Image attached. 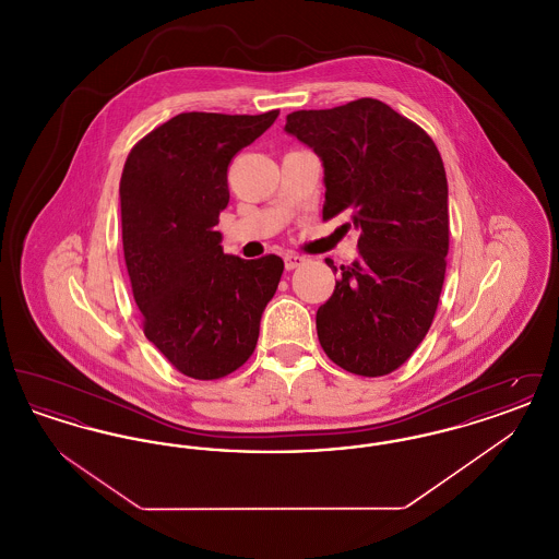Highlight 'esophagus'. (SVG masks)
Returning a JSON list of instances; mask_svg holds the SVG:
<instances>
[{
  "instance_id": "obj_1",
  "label": "esophagus",
  "mask_w": 559,
  "mask_h": 559,
  "mask_svg": "<svg viewBox=\"0 0 559 559\" xmlns=\"http://www.w3.org/2000/svg\"><path fill=\"white\" fill-rule=\"evenodd\" d=\"M306 262H308V260H306L304 255H299V253H287V255H285V267H287V270L304 266Z\"/></svg>"
}]
</instances>
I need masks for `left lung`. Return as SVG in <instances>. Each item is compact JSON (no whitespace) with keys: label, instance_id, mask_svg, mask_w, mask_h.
I'll return each mask as SVG.
<instances>
[{"label":"left lung","instance_id":"1","mask_svg":"<svg viewBox=\"0 0 559 559\" xmlns=\"http://www.w3.org/2000/svg\"><path fill=\"white\" fill-rule=\"evenodd\" d=\"M285 132L322 160V217L347 215L360 230L358 258L342 266L317 312L320 346L346 371L388 374L424 342L442 292L449 253L442 157L419 126L374 98L295 110Z\"/></svg>","mask_w":559,"mask_h":559}]
</instances>
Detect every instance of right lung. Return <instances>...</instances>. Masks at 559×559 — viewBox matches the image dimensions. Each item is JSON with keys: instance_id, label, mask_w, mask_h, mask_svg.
I'll return each mask as SVG.
<instances>
[{"instance_id": "obj_1", "label": "right lung", "mask_w": 559, "mask_h": 559, "mask_svg": "<svg viewBox=\"0 0 559 559\" xmlns=\"http://www.w3.org/2000/svg\"><path fill=\"white\" fill-rule=\"evenodd\" d=\"M276 117L180 112L133 146L121 174L123 253L144 335L194 379L247 362L285 267L278 255H226L215 230L230 201L228 163Z\"/></svg>"}]
</instances>
